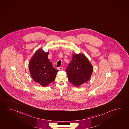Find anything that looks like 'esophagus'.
Here are the masks:
<instances>
[{"mask_svg":"<svg viewBox=\"0 0 129 129\" xmlns=\"http://www.w3.org/2000/svg\"><path fill=\"white\" fill-rule=\"evenodd\" d=\"M63 70V68L62 67H59L57 68V70Z\"/></svg>","mask_w":129,"mask_h":129,"instance_id":"34e87169","label":"esophagus"}]
</instances>
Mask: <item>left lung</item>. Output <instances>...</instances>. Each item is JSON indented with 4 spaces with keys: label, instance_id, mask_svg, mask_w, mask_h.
<instances>
[{
    "label": "left lung",
    "instance_id": "8db88e82",
    "mask_svg": "<svg viewBox=\"0 0 129 129\" xmlns=\"http://www.w3.org/2000/svg\"><path fill=\"white\" fill-rule=\"evenodd\" d=\"M93 66L89 60L81 53L73 55L72 61L66 70L69 80L75 87L87 82L91 76Z\"/></svg>",
    "mask_w": 129,
    "mask_h": 129
}]
</instances>
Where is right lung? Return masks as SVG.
Returning a JSON list of instances; mask_svg holds the SVG:
<instances>
[{
	"label": "right lung",
	"instance_id": "add662e5",
	"mask_svg": "<svg viewBox=\"0 0 129 129\" xmlns=\"http://www.w3.org/2000/svg\"><path fill=\"white\" fill-rule=\"evenodd\" d=\"M48 54L49 51L46 52L40 48L29 63V70L33 80L44 87L55 80L58 72L48 59Z\"/></svg>",
	"mask_w": 129,
	"mask_h": 129
}]
</instances>
